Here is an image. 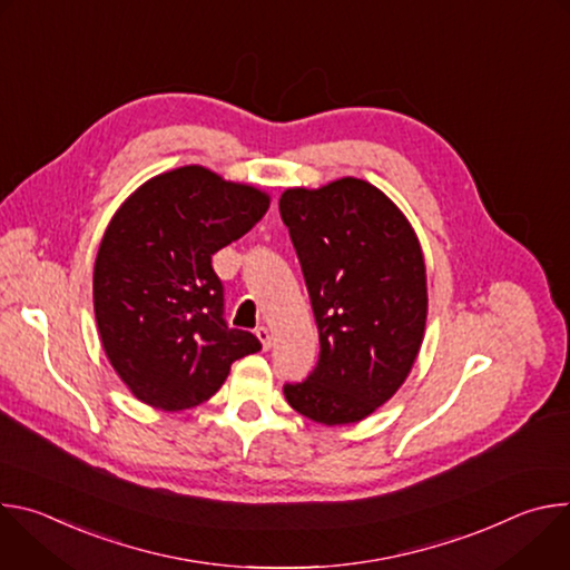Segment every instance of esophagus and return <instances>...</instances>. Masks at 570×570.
I'll list each match as a JSON object with an SVG mask.
<instances>
[{
  "label": "esophagus",
  "instance_id": "34e87169",
  "mask_svg": "<svg viewBox=\"0 0 570 570\" xmlns=\"http://www.w3.org/2000/svg\"><path fill=\"white\" fill-rule=\"evenodd\" d=\"M255 334H257V338H259L262 347H264V350H271V345H273V336H271L268 327H257V330H255Z\"/></svg>",
  "mask_w": 570,
  "mask_h": 570
}]
</instances>
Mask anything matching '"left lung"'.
<instances>
[{
	"instance_id": "obj_1",
	"label": "left lung",
	"mask_w": 570,
	"mask_h": 570,
	"mask_svg": "<svg viewBox=\"0 0 570 570\" xmlns=\"http://www.w3.org/2000/svg\"><path fill=\"white\" fill-rule=\"evenodd\" d=\"M279 214L311 297L320 358L284 396L299 415L354 424L409 379L426 313V266L403 212L374 185L341 178L320 189L293 187Z\"/></svg>"
}]
</instances>
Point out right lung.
<instances>
[{"label": "right lung", "mask_w": 570, "mask_h": 570, "mask_svg": "<svg viewBox=\"0 0 570 570\" xmlns=\"http://www.w3.org/2000/svg\"><path fill=\"white\" fill-rule=\"evenodd\" d=\"M268 205L266 191L189 165L146 180L115 212L95 262V315L110 365L139 401L194 409L234 361L262 350L227 327L212 255Z\"/></svg>", "instance_id": "right-lung-1"}]
</instances>
